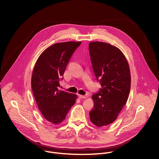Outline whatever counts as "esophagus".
Listing matches in <instances>:
<instances>
[{
	"mask_svg": "<svg viewBox=\"0 0 159 159\" xmlns=\"http://www.w3.org/2000/svg\"><path fill=\"white\" fill-rule=\"evenodd\" d=\"M80 96L82 97V98H85V96H86V94H85V93H84V92H83V93H80Z\"/></svg>",
	"mask_w": 159,
	"mask_h": 159,
	"instance_id": "34e87169",
	"label": "esophagus"
}]
</instances>
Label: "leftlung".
Returning a JSON list of instances; mask_svg holds the SVG:
<instances>
[{
    "instance_id": "obj_1",
    "label": "left lung",
    "mask_w": 159,
    "mask_h": 159,
    "mask_svg": "<svg viewBox=\"0 0 159 159\" xmlns=\"http://www.w3.org/2000/svg\"><path fill=\"white\" fill-rule=\"evenodd\" d=\"M81 43V42H80ZM80 42L68 41L52 45L38 58L32 74L31 87L43 117L54 124L61 123L77 96L60 86L67 64Z\"/></svg>"
}]
</instances>
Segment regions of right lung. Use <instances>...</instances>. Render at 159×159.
Returning <instances> with one entry per match:
<instances>
[{
    "mask_svg": "<svg viewBox=\"0 0 159 159\" xmlns=\"http://www.w3.org/2000/svg\"><path fill=\"white\" fill-rule=\"evenodd\" d=\"M89 49L93 70L101 84L99 92L92 96L91 121L101 127L114 122L126 104L131 86L128 63L117 47L100 41L90 42Z\"/></svg>",
    "mask_w": 159,
    "mask_h": 159,
    "instance_id": "1",
    "label": "right lung"
}]
</instances>
